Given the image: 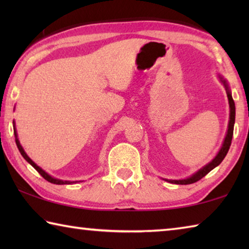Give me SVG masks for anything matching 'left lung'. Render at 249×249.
<instances>
[{
    "label": "left lung",
    "instance_id": "obj_1",
    "mask_svg": "<svg viewBox=\"0 0 249 249\" xmlns=\"http://www.w3.org/2000/svg\"><path fill=\"white\" fill-rule=\"evenodd\" d=\"M223 83L227 90V98H229V102H230V108H231V114H230V123H229V129H227V134L224 141V144H223L222 148L220 150V153L217 154V156L214 158L212 161H211L209 165H206L205 167L202 168L201 170L196 172V175H193L192 177L184 180H169L170 182L176 183V184H191L195 183L196 181H199L200 179L203 178L204 176H206L209 172L214 169L216 166L220 165V163L223 161V159L225 158V156L227 154V151L230 149V146L231 144V138H233V132H234V123H235V103L234 100L231 98V94L229 90V87H227V83L225 82V80H223Z\"/></svg>",
    "mask_w": 249,
    "mask_h": 249
}]
</instances>
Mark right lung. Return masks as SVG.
Here are the masks:
<instances>
[{
	"mask_svg": "<svg viewBox=\"0 0 249 249\" xmlns=\"http://www.w3.org/2000/svg\"><path fill=\"white\" fill-rule=\"evenodd\" d=\"M14 135H15V142H16V145H18V150H19V153L22 154V156L23 157L26 159V161L27 162H29L31 163V165L35 168V169L39 172L40 174V176L43 177V178L45 179V180H47L48 182H52V183H54V184H67V183H70L69 181H62V180H58V179H54V178H53V177H50L48 174H46V172L41 169V168H39L38 166L36 165L35 162L33 161V160L28 157V156L26 155V153H25L24 151V149H23V147L20 146V144H19V142H18V135H16V129H14Z\"/></svg>",
	"mask_w": 249,
	"mask_h": 249,
	"instance_id": "add662e5",
	"label": "right lung"
}]
</instances>
